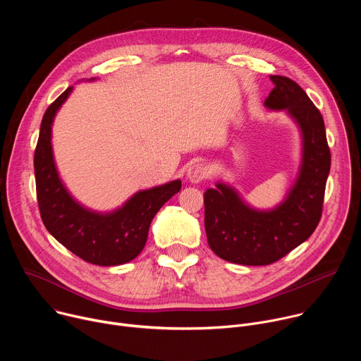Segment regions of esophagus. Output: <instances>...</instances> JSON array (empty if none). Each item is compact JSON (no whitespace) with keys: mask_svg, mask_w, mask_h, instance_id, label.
Instances as JSON below:
<instances>
[{"mask_svg":"<svg viewBox=\"0 0 361 361\" xmlns=\"http://www.w3.org/2000/svg\"><path fill=\"white\" fill-rule=\"evenodd\" d=\"M209 174H210V171H209L207 166L202 164V163H195V164H192V166L187 170V178H188L191 183H200V181L207 178Z\"/></svg>","mask_w":361,"mask_h":361,"instance_id":"1","label":"esophagus"}]
</instances>
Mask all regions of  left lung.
<instances>
[{
  "mask_svg": "<svg viewBox=\"0 0 361 361\" xmlns=\"http://www.w3.org/2000/svg\"><path fill=\"white\" fill-rule=\"evenodd\" d=\"M274 84L264 104L286 110L302 135L297 181L274 210H254L234 188L217 183L204 192V226L210 248L223 260L243 266H269L313 234L323 213L331 154L324 120L305 91L293 80L271 75Z\"/></svg>",
  "mask_w": 361,
  "mask_h": 361,
  "instance_id": "8db88e82",
  "label": "left lung"
}]
</instances>
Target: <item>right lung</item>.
<instances>
[{"label": "right lung", "instance_id": "add662e5", "mask_svg": "<svg viewBox=\"0 0 361 361\" xmlns=\"http://www.w3.org/2000/svg\"><path fill=\"white\" fill-rule=\"evenodd\" d=\"M71 90L68 87L47 109L39 127L34 171L41 220L51 235L84 262L120 266L142 251L154 216L181 190V181L138 191L109 214L90 212L74 201L59 177L51 147V126Z\"/></svg>", "mask_w": 361, "mask_h": 361}]
</instances>
